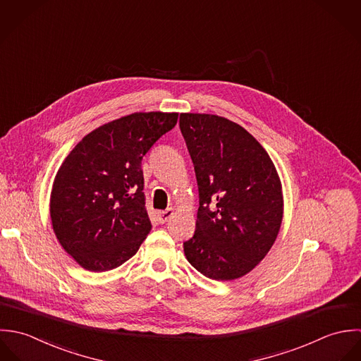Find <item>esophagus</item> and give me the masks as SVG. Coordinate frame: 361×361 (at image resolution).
<instances>
[{
    "instance_id": "obj_1",
    "label": "esophagus",
    "mask_w": 361,
    "mask_h": 361,
    "mask_svg": "<svg viewBox=\"0 0 361 361\" xmlns=\"http://www.w3.org/2000/svg\"><path fill=\"white\" fill-rule=\"evenodd\" d=\"M173 215H174V209L169 208V209H166V211L159 214V221L160 223H166V221H169L173 217Z\"/></svg>"
}]
</instances>
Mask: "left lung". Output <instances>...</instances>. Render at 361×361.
<instances>
[{
  "label": "left lung",
  "instance_id": "left-lung-1",
  "mask_svg": "<svg viewBox=\"0 0 361 361\" xmlns=\"http://www.w3.org/2000/svg\"><path fill=\"white\" fill-rule=\"evenodd\" d=\"M200 208L188 262L204 276L233 281L274 245L283 217L282 184L267 150L241 126L214 114H180Z\"/></svg>",
  "mask_w": 361,
  "mask_h": 361
}]
</instances>
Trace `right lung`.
I'll list each match as a JSON object with an SVG mask.
<instances>
[{
	"label": "right lung",
	"mask_w": 361,
	"mask_h": 361,
	"mask_svg": "<svg viewBox=\"0 0 361 361\" xmlns=\"http://www.w3.org/2000/svg\"><path fill=\"white\" fill-rule=\"evenodd\" d=\"M177 113H134L76 145L54 178L50 216L63 248L85 269H114L137 254L152 228L142 157L177 124Z\"/></svg>",
	"instance_id": "1"
}]
</instances>
